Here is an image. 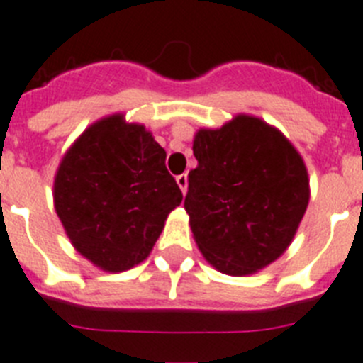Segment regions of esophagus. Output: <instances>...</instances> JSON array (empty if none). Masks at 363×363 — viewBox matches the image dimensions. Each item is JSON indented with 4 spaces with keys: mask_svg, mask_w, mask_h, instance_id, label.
<instances>
[{
    "mask_svg": "<svg viewBox=\"0 0 363 363\" xmlns=\"http://www.w3.org/2000/svg\"><path fill=\"white\" fill-rule=\"evenodd\" d=\"M175 181H177L179 188L182 189V194H186V191H188V175L186 174L177 175V179H175Z\"/></svg>",
    "mask_w": 363,
    "mask_h": 363,
    "instance_id": "1",
    "label": "esophagus"
}]
</instances>
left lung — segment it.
<instances>
[{
    "mask_svg": "<svg viewBox=\"0 0 363 363\" xmlns=\"http://www.w3.org/2000/svg\"><path fill=\"white\" fill-rule=\"evenodd\" d=\"M184 210L199 251L231 277L253 275L282 257L309 204L306 162L260 117L238 113L194 137Z\"/></svg>",
    "mask_w": 363,
    "mask_h": 363,
    "instance_id": "obj_1",
    "label": "left lung"
}]
</instances>
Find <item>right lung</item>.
I'll list each match as a JSON object with an SVG mask.
<instances>
[{
  "label": "right lung",
  "mask_w": 363,
  "mask_h": 363,
  "mask_svg": "<svg viewBox=\"0 0 363 363\" xmlns=\"http://www.w3.org/2000/svg\"><path fill=\"white\" fill-rule=\"evenodd\" d=\"M182 194L152 132L112 113L88 126L61 159L54 208L72 246L121 273L148 259Z\"/></svg>",
  "instance_id": "add662e5"
}]
</instances>
